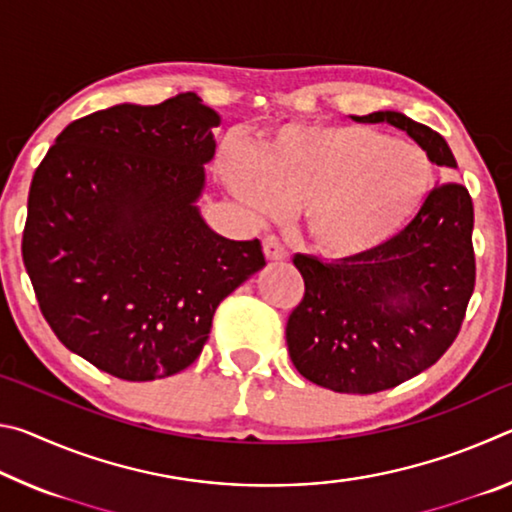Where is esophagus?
<instances>
[{
	"instance_id": "34e87169",
	"label": "esophagus",
	"mask_w": 512,
	"mask_h": 512,
	"mask_svg": "<svg viewBox=\"0 0 512 512\" xmlns=\"http://www.w3.org/2000/svg\"><path fill=\"white\" fill-rule=\"evenodd\" d=\"M264 255L268 262H282V259H287V250L275 235H268L264 237Z\"/></svg>"
}]
</instances>
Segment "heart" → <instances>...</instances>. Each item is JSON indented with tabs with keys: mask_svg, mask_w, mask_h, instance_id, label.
I'll use <instances>...</instances> for the list:
<instances>
[{
	"mask_svg": "<svg viewBox=\"0 0 512 512\" xmlns=\"http://www.w3.org/2000/svg\"><path fill=\"white\" fill-rule=\"evenodd\" d=\"M225 187L255 216L300 203L311 248L329 259L375 253L427 198L433 169L418 146L357 124H293L253 153L225 149Z\"/></svg>",
	"mask_w": 512,
	"mask_h": 512,
	"instance_id": "obj_1",
	"label": "heart"
}]
</instances>
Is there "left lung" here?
<instances>
[{"mask_svg": "<svg viewBox=\"0 0 512 512\" xmlns=\"http://www.w3.org/2000/svg\"><path fill=\"white\" fill-rule=\"evenodd\" d=\"M391 124L438 167L456 169L445 137L395 110ZM474 207L458 183L433 187L415 219L375 253L325 264L296 255L305 298L291 311L287 345L305 379L334 393L370 395L433 366L454 343L474 291Z\"/></svg>", "mask_w": 512, "mask_h": 512, "instance_id": "left-lung-1", "label": "left lung"}]
</instances>
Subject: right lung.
Masks as SVG:
<instances>
[{
  "instance_id": "add662e5",
  "label": "right lung",
  "mask_w": 512,
  "mask_h": 512,
  "mask_svg": "<svg viewBox=\"0 0 512 512\" xmlns=\"http://www.w3.org/2000/svg\"><path fill=\"white\" fill-rule=\"evenodd\" d=\"M194 92L76 119L33 173L22 257L42 316L67 350L126 381L198 359L216 307L266 266L198 210L212 128Z\"/></svg>"
}]
</instances>
